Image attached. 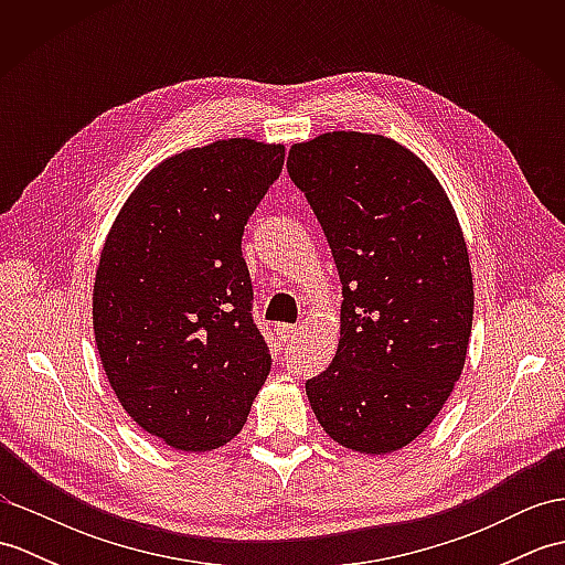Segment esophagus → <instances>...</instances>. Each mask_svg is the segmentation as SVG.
<instances>
[{"label": "esophagus", "mask_w": 565, "mask_h": 565, "mask_svg": "<svg viewBox=\"0 0 565 565\" xmlns=\"http://www.w3.org/2000/svg\"><path fill=\"white\" fill-rule=\"evenodd\" d=\"M298 326H286V322H281V326H276V334H279L281 342H291L296 334H298Z\"/></svg>", "instance_id": "esophagus-1"}]
</instances>
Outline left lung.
I'll use <instances>...</instances> for the list:
<instances>
[{
	"label": "left lung",
	"instance_id": "obj_1",
	"mask_svg": "<svg viewBox=\"0 0 565 565\" xmlns=\"http://www.w3.org/2000/svg\"><path fill=\"white\" fill-rule=\"evenodd\" d=\"M289 177L342 281L340 344L306 381L318 423L347 449L391 454L423 435L466 362L473 276L459 218L401 142L332 130L289 150Z\"/></svg>",
	"mask_w": 565,
	"mask_h": 565
}]
</instances>
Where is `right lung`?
<instances>
[{
    "label": "right lung",
    "mask_w": 565,
    "mask_h": 565,
    "mask_svg": "<svg viewBox=\"0 0 565 565\" xmlns=\"http://www.w3.org/2000/svg\"><path fill=\"white\" fill-rule=\"evenodd\" d=\"M284 146L215 140L160 162L118 211L94 279V338L124 411L182 451L231 441L271 369L243 233Z\"/></svg>",
    "instance_id": "1"
}]
</instances>
